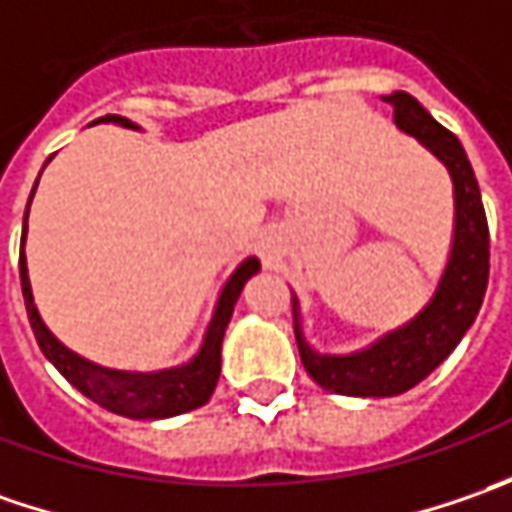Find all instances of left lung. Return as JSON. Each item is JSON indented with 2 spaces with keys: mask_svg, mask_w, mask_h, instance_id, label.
I'll return each instance as SVG.
<instances>
[{
  "mask_svg": "<svg viewBox=\"0 0 512 512\" xmlns=\"http://www.w3.org/2000/svg\"><path fill=\"white\" fill-rule=\"evenodd\" d=\"M393 105L396 128L413 136L442 162L453 182V242L439 285L430 302L396 330L353 353H319L302 330L299 299L293 293L296 344L310 379L330 393L387 399L416 387L456 350L464 333L479 316L490 273V230L484 216L479 182L462 142L442 128L427 110L404 90L384 96Z\"/></svg>",
  "mask_w": 512,
  "mask_h": 512,
  "instance_id": "left-lung-1",
  "label": "left lung"
}]
</instances>
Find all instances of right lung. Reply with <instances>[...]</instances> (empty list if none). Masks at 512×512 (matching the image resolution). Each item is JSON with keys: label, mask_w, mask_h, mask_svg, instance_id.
I'll list each match as a JSON object with an SVG mask.
<instances>
[{"label": "right lung", "mask_w": 512, "mask_h": 512, "mask_svg": "<svg viewBox=\"0 0 512 512\" xmlns=\"http://www.w3.org/2000/svg\"><path fill=\"white\" fill-rule=\"evenodd\" d=\"M119 125V128L139 130L130 119L122 116H102L96 119V125ZM50 162V159H48ZM45 162V165H48ZM45 170V168H42ZM39 170V176H42ZM39 185V179H36ZM36 185L30 190V202ZM28 210H25V222H22V250H19V279H22V296H25V307H28L30 327L33 336L42 347V353L48 356V362L68 379L79 393H85L90 402L102 404L110 413L128 416V419H170V416H182L187 410H196L207 404L213 396L219 373H222V339L230 325L233 307L242 296V287L253 273H259V259L247 256L242 265L236 267L227 282L219 290V299L213 307V316L207 322L205 336L199 350L187 359V362L176 364V367H162V370H150V373H139V370H116V367H102V364L90 362L85 356L73 353L70 347L59 342L50 327L42 322L36 302H33V290H30L28 279V259H25V236H28Z\"/></svg>", "instance_id": "add662e5"}]
</instances>
